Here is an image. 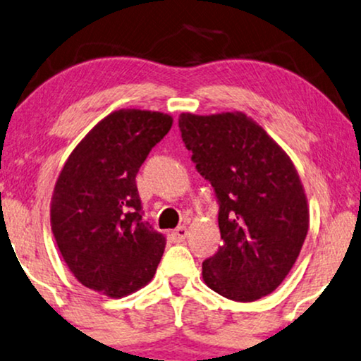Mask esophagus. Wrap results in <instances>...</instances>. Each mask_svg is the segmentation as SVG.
<instances>
[{"mask_svg": "<svg viewBox=\"0 0 361 361\" xmlns=\"http://www.w3.org/2000/svg\"><path fill=\"white\" fill-rule=\"evenodd\" d=\"M186 238H188V229H186V226H180V228H176L171 233V239L175 243H183Z\"/></svg>", "mask_w": 361, "mask_h": 361, "instance_id": "34e87169", "label": "esophagus"}]
</instances>
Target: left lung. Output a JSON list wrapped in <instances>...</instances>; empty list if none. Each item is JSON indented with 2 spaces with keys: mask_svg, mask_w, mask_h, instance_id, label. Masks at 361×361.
Instances as JSON below:
<instances>
[{
  "mask_svg": "<svg viewBox=\"0 0 361 361\" xmlns=\"http://www.w3.org/2000/svg\"><path fill=\"white\" fill-rule=\"evenodd\" d=\"M178 127L219 204L223 244L203 262L206 286L236 302L271 294L290 272L309 231L295 166L243 112L181 114Z\"/></svg>",
  "mask_w": 361,
  "mask_h": 361,
  "instance_id": "left-lung-1",
  "label": "left lung"
}]
</instances>
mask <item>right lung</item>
Masks as SVG:
<instances>
[{
	"label": "right lung",
	"mask_w": 361,
	"mask_h": 361,
	"mask_svg": "<svg viewBox=\"0 0 361 361\" xmlns=\"http://www.w3.org/2000/svg\"><path fill=\"white\" fill-rule=\"evenodd\" d=\"M173 118L122 109L90 130L62 168L51 226L71 272L87 289L128 295L152 281L166 239L142 219L135 176Z\"/></svg>",
	"instance_id": "right-lung-1"
}]
</instances>
